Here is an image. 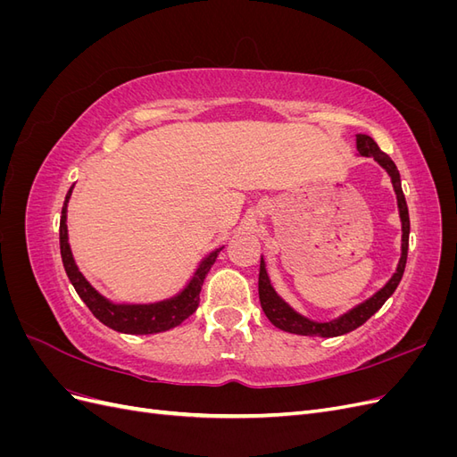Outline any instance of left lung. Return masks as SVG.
I'll return each mask as SVG.
<instances>
[{"instance_id":"1","label":"left lung","mask_w":457,"mask_h":457,"mask_svg":"<svg viewBox=\"0 0 457 457\" xmlns=\"http://www.w3.org/2000/svg\"><path fill=\"white\" fill-rule=\"evenodd\" d=\"M356 148L361 152V156H368L376 160L381 168H385V171L391 175V181L396 192V200H398V212H400V220H403V257L398 261V269L395 272L393 278L386 282V286L379 292L370 297L362 305L354 307L353 311H349L347 314H343L337 320L331 322H324L318 324L309 320V318L297 314L292 307H287L286 303L276 295V292L270 286V280L265 270V262L261 259V267H259V301L262 312L267 314L269 320L287 334H297V336H311V337H337L343 334H349V331L361 328L366 320L376 314L383 303L389 299L396 286L403 280V274L406 269V259H408V240H410V215H408V205H406V198L403 187H400V173L396 170L395 162L385 154V152L378 146V143L371 139L368 135H356Z\"/></svg>"}]
</instances>
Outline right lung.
<instances>
[{"label": "right lung", "instance_id": "1", "mask_svg": "<svg viewBox=\"0 0 457 457\" xmlns=\"http://www.w3.org/2000/svg\"><path fill=\"white\" fill-rule=\"evenodd\" d=\"M71 195H72V188L68 190L64 205H62V215H61V228H59L61 257H62L64 270L68 274V278H71L76 294L89 307V311L93 312L96 320H101L104 326L112 328L116 331H121V334L148 336V334H158V331L175 328L183 320H187L190 314L196 312L200 305V292H202V284L205 280V274L210 272L219 252L210 253L202 261L195 278L190 280V284L177 297L154 303V305H114V303L106 301L101 294L95 292L91 284L84 278V276H81V272L78 270L74 262L71 245H68V230H66V204Z\"/></svg>", "mask_w": 457, "mask_h": 457}]
</instances>
